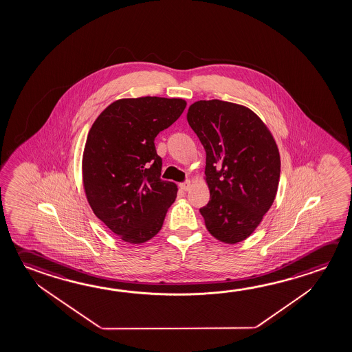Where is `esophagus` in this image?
Segmentation results:
<instances>
[{
	"mask_svg": "<svg viewBox=\"0 0 352 352\" xmlns=\"http://www.w3.org/2000/svg\"><path fill=\"white\" fill-rule=\"evenodd\" d=\"M179 188H180L182 190H189V189L191 188L190 180H186V182H184V183H180V184H179Z\"/></svg>",
	"mask_w": 352,
	"mask_h": 352,
	"instance_id": "1",
	"label": "esophagus"
}]
</instances>
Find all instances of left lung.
I'll return each mask as SVG.
<instances>
[{"label": "left lung", "mask_w": 352, "mask_h": 352, "mask_svg": "<svg viewBox=\"0 0 352 352\" xmlns=\"http://www.w3.org/2000/svg\"><path fill=\"white\" fill-rule=\"evenodd\" d=\"M186 118L206 152L210 201L200 208L206 228L221 242H242L275 200L276 142L259 116L239 104L199 100Z\"/></svg>", "instance_id": "left-lung-1"}]
</instances>
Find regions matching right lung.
<instances>
[{
	"instance_id": "obj_1",
	"label": "right lung",
	"mask_w": 352,
	"mask_h": 352,
	"mask_svg": "<svg viewBox=\"0 0 352 352\" xmlns=\"http://www.w3.org/2000/svg\"><path fill=\"white\" fill-rule=\"evenodd\" d=\"M185 107L179 98L120 99L88 133L82 161L87 200L124 242L140 244L156 236L177 197V185L161 179L155 139Z\"/></svg>"
}]
</instances>
